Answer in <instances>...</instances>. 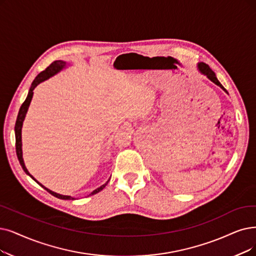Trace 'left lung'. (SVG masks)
I'll use <instances>...</instances> for the list:
<instances>
[{
	"label": "left lung",
	"instance_id": "1",
	"mask_svg": "<svg viewBox=\"0 0 256 256\" xmlns=\"http://www.w3.org/2000/svg\"><path fill=\"white\" fill-rule=\"evenodd\" d=\"M198 69L200 70V72L202 74H205L211 82H213L214 84H216V85L220 86L224 91H226V92H227V90L224 88V86L220 83L218 80L216 78V74L213 72L212 69H211L206 63H202H202H198Z\"/></svg>",
	"mask_w": 256,
	"mask_h": 256
}]
</instances>
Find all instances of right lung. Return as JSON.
Instances as JSON below:
<instances>
[{"label":"right lung","mask_w":256,"mask_h":256,"mask_svg":"<svg viewBox=\"0 0 256 256\" xmlns=\"http://www.w3.org/2000/svg\"><path fill=\"white\" fill-rule=\"evenodd\" d=\"M66 67V62H64V60H54V63H51L44 71H42V72L38 74L36 78L34 80L32 84V87H30L29 89V92H28V96L25 100L24 103L22 104L21 108H20V111H18V118H16V126H14V132H16V156H18V162L20 164H21V166L23 168V170L26 172V174H28L30 178H32V180H34L40 186H42L45 190H47L51 196H54L58 198H60V200H76L74 198H71L69 196H62V194H58V193H56L54 191L49 190L48 188L44 187L42 184H40L30 173L28 172L27 168L25 167V164H24V160H23V152H22V127H23V122L25 120V116H26V114H27V110H28V107L30 105V102H32V96H34V88L40 84L42 83V82L48 80L49 78H51L52 76L56 74L58 72H60V70H62L63 68ZM109 180L104 184V185H102L100 187H98V189L94 190L92 192H91L89 196H94V194L96 193H98L100 191L103 190L108 184Z\"/></svg>","instance_id":"right-lung-1"}]
</instances>
